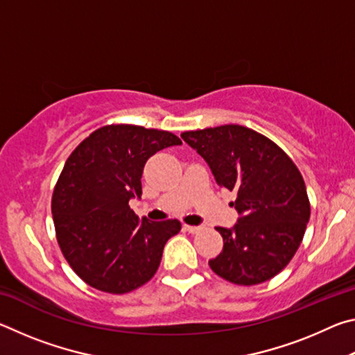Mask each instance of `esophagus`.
Returning a JSON list of instances; mask_svg holds the SVG:
<instances>
[{
  "mask_svg": "<svg viewBox=\"0 0 355 355\" xmlns=\"http://www.w3.org/2000/svg\"><path fill=\"white\" fill-rule=\"evenodd\" d=\"M183 228H184V230L188 232V233H199V232L202 230L200 225H186V224H184Z\"/></svg>",
  "mask_w": 355,
  "mask_h": 355,
  "instance_id": "1",
  "label": "esophagus"
}]
</instances>
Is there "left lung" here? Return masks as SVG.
I'll use <instances>...</instances> for the list:
<instances>
[{"mask_svg":"<svg viewBox=\"0 0 355 355\" xmlns=\"http://www.w3.org/2000/svg\"><path fill=\"white\" fill-rule=\"evenodd\" d=\"M182 137L207 161L216 182L238 194L232 202L238 224L216 227L224 249L209 268L243 286L272 279L297 252L310 219L297 166L269 137L241 125L184 131Z\"/></svg>","mask_w":355,"mask_h":355,"instance_id":"8db88e82","label":"left lung"}]
</instances>
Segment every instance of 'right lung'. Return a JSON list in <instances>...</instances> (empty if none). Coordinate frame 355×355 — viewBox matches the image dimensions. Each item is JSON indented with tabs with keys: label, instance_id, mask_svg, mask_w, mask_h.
Returning <instances> with one entry per match:
<instances>
[{
	"label": "right lung",
	"instance_id": "right-lung-1",
	"mask_svg": "<svg viewBox=\"0 0 355 355\" xmlns=\"http://www.w3.org/2000/svg\"><path fill=\"white\" fill-rule=\"evenodd\" d=\"M180 137L139 125H105L65 161L53 191L56 239L70 268L95 290L125 294L153 277L177 219L139 222L128 202L141 197L150 156Z\"/></svg>",
	"mask_w": 355,
	"mask_h": 355
}]
</instances>
